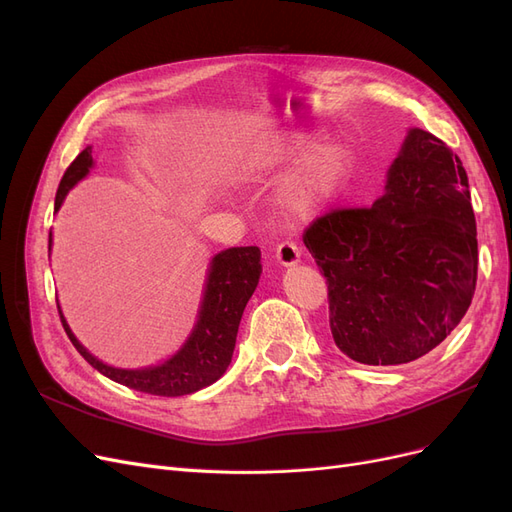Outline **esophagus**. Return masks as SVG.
Returning <instances> with one entry per match:
<instances>
[{"instance_id": "esophagus-1", "label": "esophagus", "mask_w": 512, "mask_h": 512, "mask_svg": "<svg viewBox=\"0 0 512 512\" xmlns=\"http://www.w3.org/2000/svg\"><path fill=\"white\" fill-rule=\"evenodd\" d=\"M275 260L280 262L282 267H294V265H299L301 262V250L294 243H282L280 247H277V252H275Z\"/></svg>"}]
</instances>
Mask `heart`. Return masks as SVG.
<instances>
[{
	"instance_id": "1",
	"label": "heart",
	"mask_w": 512,
	"mask_h": 512,
	"mask_svg": "<svg viewBox=\"0 0 512 512\" xmlns=\"http://www.w3.org/2000/svg\"><path fill=\"white\" fill-rule=\"evenodd\" d=\"M312 134L288 130L267 136L243 160V170L252 177H265L282 170L301 155L290 168L275 194V205L286 220H305L339 192L346 183L352 151L337 138H322L314 143Z\"/></svg>"
}]
</instances>
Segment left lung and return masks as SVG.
<instances>
[{
    "label": "left lung",
    "instance_id": "left-lung-1",
    "mask_svg": "<svg viewBox=\"0 0 512 512\" xmlns=\"http://www.w3.org/2000/svg\"><path fill=\"white\" fill-rule=\"evenodd\" d=\"M303 243L329 282L339 350L363 365L421 359L474 297L478 241L466 168L440 138L410 128L382 198L327 213Z\"/></svg>",
    "mask_w": 512,
    "mask_h": 512
}]
</instances>
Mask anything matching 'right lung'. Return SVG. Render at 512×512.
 <instances>
[{
  "instance_id": "right-lung-1",
  "label": "right lung",
  "mask_w": 512,
  "mask_h": 512,
  "mask_svg": "<svg viewBox=\"0 0 512 512\" xmlns=\"http://www.w3.org/2000/svg\"><path fill=\"white\" fill-rule=\"evenodd\" d=\"M96 166L91 147H85L76 160L68 166L61 177L59 190L55 196V213L64 205L68 192L76 183L83 181L89 170ZM53 247V232L49 235V252ZM260 250L256 245L250 247H228L215 254L209 260L207 277L203 286V297H200L196 322L185 337L181 348L170 354L168 359L147 365V367H115L100 361L98 356L91 354L76 335L72 333L70 324L59 307L61 324L70 337L72 346L81 352L83 359L98 369L102 376L119 382L128 389L162 395V397H181L192 395L205 386H211L220 380L232 361V350H235L239 322L243 309L254 294L260 280Z\"/></svg>"
}]
</instances>
